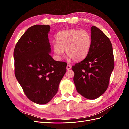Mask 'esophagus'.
I'll list each match as a JSON object with an SVG mask.
<instances>
[{
    "instance_id": "1",
    "label": "esophagus",
    "mask_w": 129,
    "mask_h": 129,
    "mask_svg": "<svg viewBox=\"0 0 129 129\" xmlns=\"http://www.w3.org/2000/svg\"><path fill=\"white\" fill-rule=\"evenodd\" d=\"M71 69V66L70 65H67L66 66V69L68 70H70Z\"/></svg>"
}]
</instances>
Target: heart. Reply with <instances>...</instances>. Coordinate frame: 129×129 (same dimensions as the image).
<instances>
[{
  "mask_svg": "<svg viewBox=\"0 0 129 129\" xmlns=\"http://www.w3.org/2000/svg\"><path fill=\"white\" fill-rule=\"evenodd\" d=\"M57 42L53 49L56 55L61 58L66 53L75 61L83 59L90 49L92 39L90 33L85 30L70 29L59 32L57 35Z\"/></svg>",
  "mask_w": 129,
  "mask_h": 129,
  "instance_id": "1",
  "label": "heart"
}]
</instances>
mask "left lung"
Here are the masks:
<instances>
[{
    "instance_id": "1",
    "label": "left lung",
    "mask_w": 129,
    "mask_h": 129,
    "mask_svg": "<svg viewBox=\"0 0 129 129\" xmlns=\"http://www.w3.org/2000/svg\"><path fill=\"white\" fill-rule=\"evenodd\" d=\"M92 44L86 57L72 67L77 92L89 99L106 91L114 69L112 46L105 34L95 26L91 28Z\"/></svg>"
}]
</instances>
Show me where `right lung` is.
Returning <instances> with one entry per match:
<instances>
[{
    "label": "right lung",
    "mask_w": 129,
    "mask_h": 129,
    "mask_svg": "<svg viewBox=\"0 0 129 129\" xmlns=\"http://www.w3.org/2000/svg\"><path fill=\"white\" fill-rule=\"evenodd\" d=\"M50 25H35L20 38L13 52L15 74L26 95L33 102L45 104L54 97L66 71V63L49 53Z\"/></svg>",
    "instance_id": "obj_1"
}]
</instances>
